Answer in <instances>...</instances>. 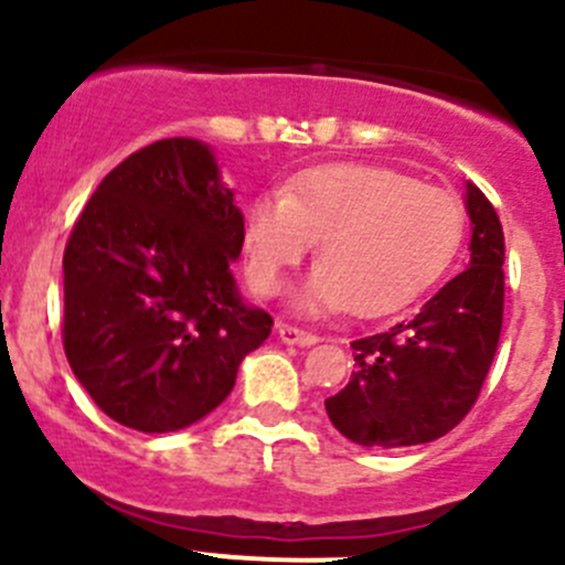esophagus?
<instances>
[{"mask_svg":"<svg viewBox=\"0 0 565 565\" xmlns=\"http://www.w3.org/2000/svg\"><path fill=\"white\" fill-rule=\"evenodd\" d=\"M278 335H281V341H287V344H300V347H311L319 341L315 330L298 328V324H278Z\"/></svg>","mask_w":565,"mask_h":565,"instance_id":"1","label":"esophagus"}]
</instances>
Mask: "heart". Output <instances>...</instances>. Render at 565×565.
<instances>
[{
  "instance_id": "obj_1",
  "label": "heart",
  "mask_w": 565,
  "mask_h": 565,
  "mask_svg": "<svg viewBox=\"0 0 565 565\" xmlns=\"http://www.w3.org/2000/svg\"><path fill=\"white\" fill-rule=\"evenodd\" d=\"M465 207L451 191L372 163H328L259 196L246 218L254 287L276 295L315 241L309 309L380 317L431 287L457 259Z\"/></svg>"
}]
</instances>
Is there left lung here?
Here are the masks:
<instances>
[{
	"label": "left lung",
	"instance_id": "obj_1",
	"mask_svg": "<svg viewBox=\"0 0 565 565\" xmlns=\"http://www.w3.org/2000/svg\"><path fill=\"white\" fill-rule=\"evenodd\" d=\"M470 267L424 309L352 341L350 383L324 398L330 420L358 446L402 448L448 435L476 404L503 328L505 243L492 202L467 182Z\"/></svg>",
	"mask_w": 565,
	"mask_h": 565
}]
</instances>
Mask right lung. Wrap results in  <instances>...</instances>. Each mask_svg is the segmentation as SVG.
Returning a JSON list of instances; mask_svg holds the SVG:
<instances>
[{
  "label": "right lung",
  "mask_w": 565,
  "mask_h": 565,
  "mask_svg": "<svg viewBox=\"0 0 565 565\" xmlns=\"http://www.w3.org/2000/svg\"><path fill=\"white\" fill-rule=\"evenodd\" d=\"M243 215L207 145L161 139L125 158L67 237L62 344L93 402L163 435L213 413L273 317L237 295Z\"/></svg>",
  "instance_id": "add662e5"
}]
</instances>
